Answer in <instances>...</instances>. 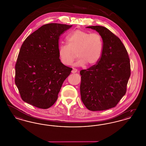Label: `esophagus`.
Segmentation results:
<instances>
[{
    "instance_id": "obj_1",
    "label": "esophagus",
    "mask_w": 146,
    "mask_h": 146,
    "mask_svg": "<svg viewBox=\"0 0 146 146\" xmlns=\"http://www.w3.org/2000/svg\"><path fill=\"white\" fill-rule=\"evenodd\" d=\"M77 72V70H76V68H73V70H72V73H76Z\"/></svg>"
}]
</instances>
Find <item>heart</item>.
<instances>
[{
	"mask_svg": "<svg viewBox=\"0 0 146 146\" xmlns=\"http://www.w3.org/2000/svg\"><path fill=\"white\" fill-rule=\"evenodd\" d=\"M104 50L102 36L96 33L77 29L67 36V44L59 46L58 54L61 63L70 66L76 58V66H90L96 64L101 60Z\"/></svg>",
	"mask_w": 146,
	"mask_h": 146,
	"instance_id": "heart-1",
	"label": "heart"
}]
</instances>
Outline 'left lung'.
I'll return each mask as SVG.
<instances>
[{
  "label": "left lung",
  "mask_w": 146,
  "mask_h": 146,
  "mask_svg": "<svg viewBox=\"0 0 146 146\" xmlns=\"http://www.w3.org/2000/svg\"><path fill=\"white\" fill-rule=\"evenodd\" d=\"M95 30L104 42L100 61L88 70H80L81 99L90 111H104L114 107L125 95L130 76V63L127 50L120 39L107 28Z\"/></svg>",
  "instance_id": "1"
}]
</instances>
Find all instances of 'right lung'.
<instances>
[{
	"mask_svg": "<svg viewBox=\"0 0 146 146\" xmlns=\"http://www.w3.org/2000/svg\"><path fill=\"white\" fill-rule=\"evenodd\" d=\"M72 26L44 25L22 44L15 65V84L25 102L47 109L56 101L63 82L72 70L60 61L59 37Z\"/></svg>",
	"mask_w": 146,
	"mask_h": 146,
	"instance_id": "1",
	"label": "right lung"
}]
</instances>
